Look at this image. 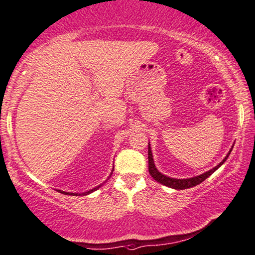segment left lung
Returning <instances> with one entry per match:
<instances>
[{"label": "left lung", "mask_w": 255, "mask_h": 255, "mask_svg": "<svg viewBox=\"0 0 255 255\" xmlns=\"http://www.w3.org/2000/svg\"><path fill=\"white\" fill-rule=\"evenodd\" d=\"M231 151L232 150H230V153L227 154L226 157H225V159L222 160L217 167H214V168L208 170V172L201 174V175L194 176V178H189V179H174V178H169V176L163 175V174H161L159 170L156 169L155 165H154L153 155H151L150 144L148 143V170H149V174L151 175V178H153L154 180H156L157 182H160L161 185H165V186L170 187V188H174V189H187V188H191V187L199 185V183L205 181L208 176H211L212 174H213L215 170H217L219 167H220L222 163H224L225 161L228 159V155L231 154Z\"/></svg>", "instance_id": "left-lung-1"}]
</instances>
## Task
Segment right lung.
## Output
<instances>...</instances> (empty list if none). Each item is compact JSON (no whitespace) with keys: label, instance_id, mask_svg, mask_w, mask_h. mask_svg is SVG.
I'll use <instances>...</instances> for the list:
<instances>
[{"label":"right lung","instance_id":"right-lung-1","mask_svg":"<svg viewBox=\"0 0 255 255\" xmlns=\"http://www.w3.org/2000/svg\"><path fill=\"white\" fill-rule=\"evenodd\" d=\"M100 187H101V185L100 186H98V187H95V188H93V189H90V191H88V192H85V193H67V192H63V191H59L60 193H62V194H68V195H87V194H89V193H92V192H94V191H96V189H99Z\"/></svg>","mask_w":255,"mask_h":255}]
</instances>
